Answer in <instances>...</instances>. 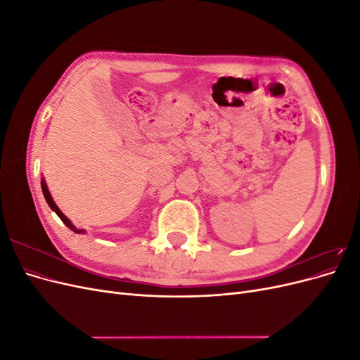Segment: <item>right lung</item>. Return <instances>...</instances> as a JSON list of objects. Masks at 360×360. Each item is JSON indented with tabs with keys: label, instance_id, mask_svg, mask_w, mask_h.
<instances>
[{
	"label": "right lung",
	"instance_id": "right-lung-1",
	"mask_svg": "<svg viewBox=\"0 0 360 360\" xmlns=\"http://www.w3.org/2000/svg\"><path fill=\"white\" fill-rule=\"evenodd\" d=\"M41 191H43V195H45V200H46L48 205L51 207V209H52L53 212H56V213L58 214L60 219H61L64 224H66V225L70 228L72 231H75V233H84V230H78V228L73 226V225L70 224V221L68 219V217L64 216V214L60 212V209H58V207L56 205V202H53V200H52V197H51V193H49V191H48V188H46V183H45V180H41Z\"/></svg>",
	"mask_w": 360,
	"mask_h": 360
}]
</instances>
